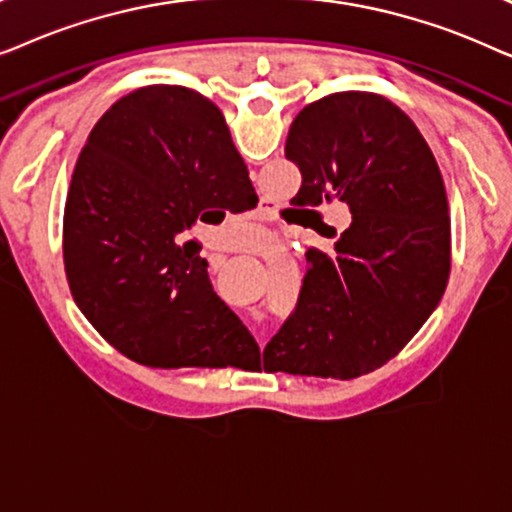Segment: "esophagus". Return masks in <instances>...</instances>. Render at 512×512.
<instances>
[{
  "instance_id": "1",
  "label": "esophagus",
  "mask_w": 512,
  "mask_h": 512,
  "mask_svg": "<svg viewBox=\"0 0 512 512\" xmlns=\"http://www.w3.org/2000/svg\"><path fill=\"white\" fill-rule=\"evenodd\" d=\"M254 219H258V221H275V216H272V209L270 207H258L256 212H254ZM258 342H261L263 345V338H258Z\"/></svg>"
}]
</instances>
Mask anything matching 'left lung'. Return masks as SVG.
<instances>
[{"mask_svg":"<svg viewBox=\"0 0 512 512\" xmlns=\"http://www.w3.org/2000/svg\"><path fill=\"white\" fill-rule=\"evenodd\" d=\"M286 158L303 186L291 200L321 226L319 205L345 202L352 223L333 251H307L296 310L263 368L314 377L366 375L401 352L436 310L450 277V209L417 125L375 93H335L291 123Z\"/></svg>","mask_w":512,"mask_h":512,"instance_id":"obj_1","label":"left lung"}]
</instances>
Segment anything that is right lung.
Here are the masks:
<instances>
[{
  "instance_id": "right-lung-1",
  "label": "right lung",
  "mask_w": 512,
  "mask_h": 512,
  "mask_svg": "<svg viewBox=\"0 0 512 512\" xmlns=\"http://www.w3.org/2000/svg\"><path fill=\"white\" fill-rule=\"evenodd\" d=\"M226 118L184 86L125 95L90 130L69 184L62 254L97 333L151 368H223L258 354L181 233L256 205Z\"/></svg>"
}]
</instances>
